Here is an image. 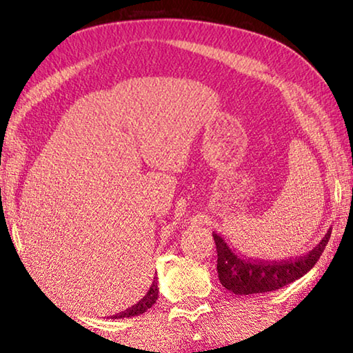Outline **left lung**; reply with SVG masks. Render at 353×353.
<instances>
[{
  "label": "left lung",
  "mask_w": 353,
  "mask_h": 353,
  "mask_svg": "<svg viewBox=\"0 0 353 353\" xmlns=\"http://www.w3.org/2000/svg\"><path fill=\"white\" fill-rule=\"evenodd\" d=\"M216 245V272L221 286L236 296H250L281 289L302 278L320 259L331 236L327 230L320 243L305 255L284 260H262L236 252L220 233H212Z\"/></svg>",
  "instance_id": "1"
}]
</instances>
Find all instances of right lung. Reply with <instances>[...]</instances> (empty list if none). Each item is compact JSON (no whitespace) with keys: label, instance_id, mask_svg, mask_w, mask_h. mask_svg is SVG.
Here are the masks:
<instances>
[{"label":"right lung","instance_id":"1","mask_svg":"<svg viewBox=\"0 0 353 353\" xmlns=\"http://www.w3.org/2000/svg\"><path fill=\"white\" fill-rule=\"evenodd\" d=\"M157 297H159L157 278H154L151 288H149V291L146 292V296H144L141 301L137 302V303H134V305H132L130 308H127V310H125V312H120V313H117V315H112L110 318H112V320H115V318H132V316L141 315V313L149 310V308H151L154 303H156Z\"/></svg>","mask_w":353,"mask_h":353}]
</instances>
